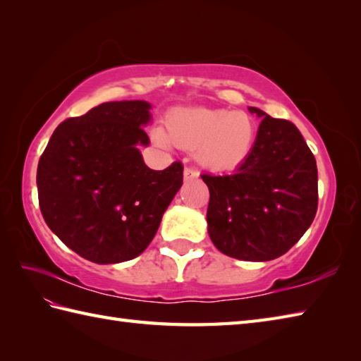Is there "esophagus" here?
I'll list each match as a JSON object with an SVG mask.
<instances>
[{
	"label": "esophagus",
	"mask_w": 361,
	"mask_h": 361,
	"mask_svg": "<svg viewBox=\"0 0 361 361\" xmlns=\"http://www.w3.org/2000/svg\"><path fill=\"white\" fill-rule=\"evenodd\" d=\"M195 178H198V172L195 171V169L186 167V169H185V180H186V181H190V180H195Z\"/></svg>",
	"instance_id": "1"
}]
</instances>
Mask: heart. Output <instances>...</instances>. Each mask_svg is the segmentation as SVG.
<instances>
[{"label": "heart", "mask_w": 361, "mask_h": 361, "mask_svg": "<svg viewBox=\"0 0 361 361\" xmlns=\"http://www.w3.org/2000/svg\"><path fill=\"white\" fill-rule=\"evenodd\" d=\"M167 132L157 128L153 137L159 145H180L197 150V158L212 171H233L248 158L256 137L255 122L247 113L186 109L171 113Z\"/></svg>", "instance_id": "b5f03b06"}]
</instances>
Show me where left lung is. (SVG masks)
Instances as JSON below:
<instances>
[{"mask_svg": "<svg viewBox=\"0 0 361 361\" xmlns=\"http://www.w3.org/2000/svg\"><path fill=\"white\" fill-rule=\"evenodd\" d=\"M260 122L248 158L233 175L203 173L208 233L224 255L251 262L279 257L318 209L317 161L295 124L250 106Z\"/></svg>", "mask_w": 361, "mask_h": 361, "instance_id": "left-lung-1", "label": "left lung"}]
</instances>
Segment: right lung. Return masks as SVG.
I'll return each mask as SVG.
<instances>
[{
	"instance_id": "1",
	"label": "right lung",
	"mask_w": 361,
	"mask_h": 361,
	"mask_svg": "<svg viewBox=\"0 0 361 361\" xmlns=\"http://www.w3.org/2000/svg\"><path fill=\"white\" fill-rule=\"evenodd\" d=\"M145 101L105 102L63 121L37 167L46 225L68 248L94 264H119L149 247L183 185V164L145 166Z\"/></svg>"
}]
</instances>
